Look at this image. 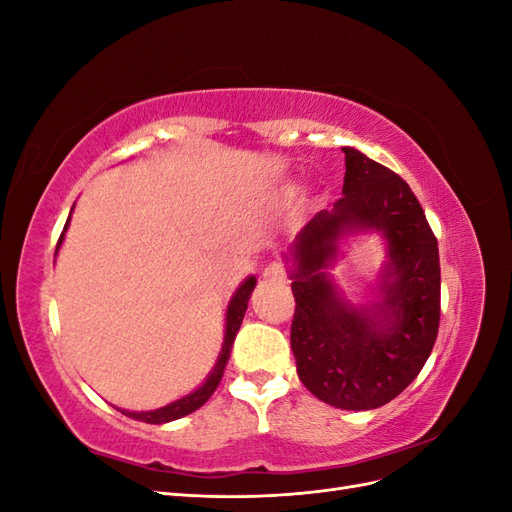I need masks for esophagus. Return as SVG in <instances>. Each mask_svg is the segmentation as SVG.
<instances>
[{
  "instance_id": "1",
  "label": "esophagus",
  "mask_w": 512,
  "mask_h": 512,
  "mask_svg": "<svg viewBox=\"0 0 512 512\" xmlns=\"http://www.w3.org/2000/svg\"><path fill=\"white\" fill-rule=\"evenodd\" d=\"M262 280L269 284H282L286 282V269L280 265V262H271V265L262 271Z\"/></svg>"
}]
</instances>
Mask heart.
Wrapping results in <instances>:
<instances>
[{
	"label": "heart",
	"instance_id": "heart-1",
	"mask_svg": "<svg viewBox=\"0 0 512 512\" xmlns=\"http://www.w3.org/2000/svg\"><path fill=\"white\" fill-rule=\"evenodd\" d=\"M297 194H299V188L297 185H286V188H282L280 192H277V196H275V200L280 205H290L294 198H297Z\"/></svg>",
	"mask_w": 512,
	"mask_h": 512
}]
</instances>
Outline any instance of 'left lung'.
Here are the masks:
<instances>
[{
  "label": "left lung",
  "instance_id": "1",
  "mask_svg": "<svg viewBox=\"0 0 512 512\" xmlns=\"http://www.w3.org/2000/svg\"><path fill=\"white\" fill-rule=\"evenodd\" d=\"M344 198L316 213L288 252L294 307L290 348L299 380L342 410L389 404L418 376L438 337L440 256L410 185L354 147ZM378 231L387 260L372 301L352 304L328 271L352 234Z\"/></svg>",
  "mask_w": 512,
  "mask_h": 512
}]
</instances>
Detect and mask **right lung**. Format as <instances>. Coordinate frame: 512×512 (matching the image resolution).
Segmentation results:
<instances>
[{
    "instance_id": "1",
    "label": "right lung",
    "mask_w": 512,
    "mask_h": 512,
    "mask_svg": "<svg viewBox=\"0 0 512 512\" xmlns=\"http://www.w3.org/2000/svg\"><path fill=\"white\" fill-rule=\"evenodd\" d=\"M74 211V207H72ZM70 211V215H72ZM70 215H68V222L64 226V232H61L59 237V243H57V250H55V256L59 252V245L64 243V237H66V230L70 226ZM256 288V277L250 275L245 277V280L241 282V286L235 290V294H232L230 301H228V307H226V318H224V342H222V350L218 354V361H215L213 369L209 371V376L205 378V382L198 386V389H194L192 393L183 395L175 401H170V404L158 408V410H147V412H130V410H121L117 408L121 414H126L130 418H134V421H143V423H151V425H162V423H170V421H177V418L181 416H188L192 414L194 410H198L200 406L205 404V401L213 395V391L218 389V384L224 376V369H226V363L230 359V350H232V344H235V337H237V331L241 327L243 322V316H245V309H247V301H250L252 297V290Z\"/></svg>"
}]
</instances>
